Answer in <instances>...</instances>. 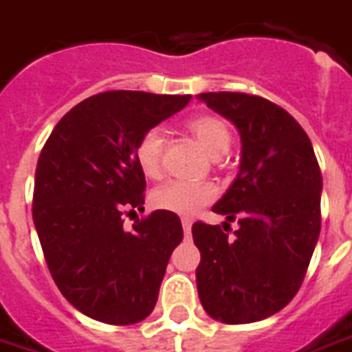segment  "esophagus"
Segmentation results:
<instances>
[{"mask_svg":"<svg viewBox=\"0 0 352 352\" xmlns=\"http://www.w3.org/2000/svg\"><path fill=\"white\" fill-rule=\"evenodd\" d=\"M190 227H192V221L188 217H183V229H185V235L190 233Z\"/></svg>","mask_w":352,"mask_h":352,"instance_id":"34e87169","label":"esophagus"}]
</instances>
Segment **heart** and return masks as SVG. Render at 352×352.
I'll return each instance as SVG.
<instances>
[{
    "label": "heart",
    "mask_w": 352,
    "mask_h": 352,
    "mask_svg": "<svg viewBox=\"0 0 352 352\" xmlns=\"http://www.w3.org/2000/svg\"><path fill=\"white\" fill-rule=\"evenodd\" d=\"M186 129L212 157L226 154L231 146V131L223 119L210 113L190 117ZM166 135L160 126H150L138 136L135 144V162L142 175L154 177L162 171ZM216 198V188L210 183H186V181H167L156 186L150 195V204L156 210L171 212L177 216H195L202 206Z\"/></svg>",
    "instance_id": "1"
}]
</instances>
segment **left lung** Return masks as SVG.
Masks as SVG:
<instances>
[{"label":"left lung","instance_id":"left-lung-1","mask_svg":"<svg viewBox=\"0 0 352 352\" xmlns=\"http://www.w3.org/2000/svg\"><path fill=\"white\" fill-rule=\"evenodd\" d=\"M198 98L236 126L243 144L239 175L212 208L239 221L235 239L219 226H192L198 296L214 320L250 324L300 289L322 226V173L310 138L283 107L243 92Z\"/></svg>","mask_w":352,"mask_h":352}]
</instances>
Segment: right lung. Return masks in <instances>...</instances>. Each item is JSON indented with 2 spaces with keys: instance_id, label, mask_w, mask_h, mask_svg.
<instances>
[{
  "instance_id": "obj_1",
  "label": "right lung",
  "mask_w": 352,
  "mask_h": 352,
  "mask_svg": "<svg viewBox=\"0 0 352 352\" xmlns=\"http://www.w3.org/2000/svg\"><path fill=\"white\" fill-rule=\"evenodd\" d=\"M190 102V96L109 90L67 111L38 157L32 219L61 295L85 316L136 324L154 310L167 262L181 241L177 214L144 212L146 179L135 144Z\"/></svg>"
}]
</instances>
